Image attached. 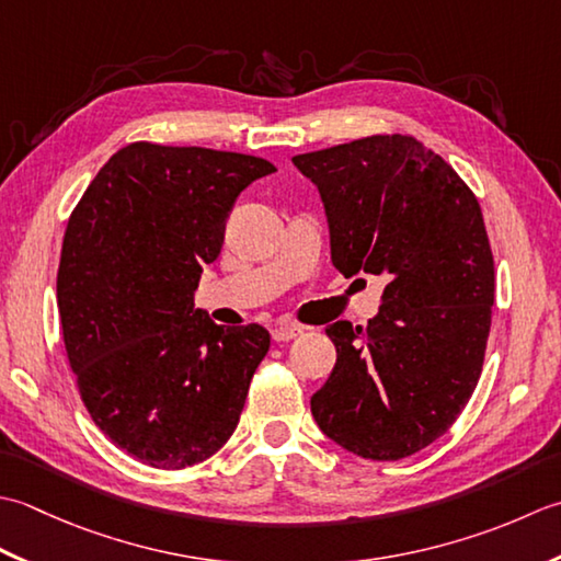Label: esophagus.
I'll return each mask as SVG.
<instances>
[{"mask_svg":"<svg viewBox=\"0 0 561 561\" xmlns=\"http://www.w3.org/2000/svg\"><path fill=\"white\" fill-rule=\"evenodd\" d=\"M300 334H302V327L293 324V322H278V324H273V329H271L273 341H290V339L300 336Z\"/></svg>","mask_w":561,"mask_h":561,"instance_id":"esophagus-1","label":"esophagus"}]
</instances>
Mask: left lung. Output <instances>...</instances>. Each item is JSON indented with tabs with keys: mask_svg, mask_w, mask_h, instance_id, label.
<instances>
[{
	"mask_svg": "<svg viewBox=\"0 0 561 561\" xmlns=\"http://www.w3.org/2000/svg\"><path fill=\"white\" fill-rule=\"evenodd\" d=\"M293 164L322 196L331 264L387 280L368 327H327L336 365L312 416L353 455L402 460L455 424L482 375L494 305L482 208L411 135H370Z\"/></svg>",
	"mask_w": 561,
	"mask_h": 561,
	"instance_id": "obj_1",
	"label": "left lung"
}]
</instances>
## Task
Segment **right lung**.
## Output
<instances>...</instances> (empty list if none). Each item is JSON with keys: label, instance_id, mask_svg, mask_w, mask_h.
<instances>
[{"label": "right lung", "instance_id": "add662e5", "mask_svg": "<svg viewBox=\"0 0 561 561\" xmlns=\"http://www.w3.org/2000/svg\"><path fill=\"white\" fill-rule=\"evenodd\" d=\"M273 171L251 154L133 142L67 222L57 310L79 394L121 450L157 470L230 440L268 353L264 327H217L193 293L239 193Z\"/></svg>", "mask_w": 561, "mask_h": 561}]
</instances>
